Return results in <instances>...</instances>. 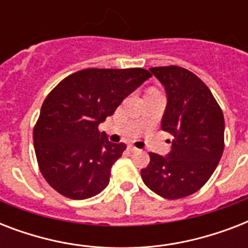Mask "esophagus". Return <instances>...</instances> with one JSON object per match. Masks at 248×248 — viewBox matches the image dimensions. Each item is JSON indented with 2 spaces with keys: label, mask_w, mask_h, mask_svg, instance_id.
Returning a JSON list of instances; mask_svg holds the SVG:
<instances>
[{
  "label": "esophagus",
  "mask_w": 248,
  "mask_h": 248,
  "mask_svg": "<svg viewBox=\"0 0 248 248\" xmlns=\"http://www.w3.org/2000/svg\"><path fill=\"white\" fill-rule=\"evenodd\" d=\"M127 149H128V151H130V152H138V151H139V149H138V148H136V147H134L132 144H130V145H128Z\"/></svg>",
  "instance_id": "esophagus-1"
}]
</instances>
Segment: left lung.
I'll return each mask as SVG.
<instances>
[{
	"instance_id": "obj_1",
	"label": "left lung",
	"mask_w": 248,
	"mask_h": 248,
	"mask_svg": "<svg viewBox=\"0 0 248 248\" xmlns=\"http://www.w3.org/2000/svg\"><path fill=\"white\" fill-rule=\"evenodd\" d=\"M149 71L167 95L161 127L175 139L166 157L149 155L141 179L158 196L179 200L200 190L217 167L224 151V116L210 89L190 71L176 65Z\"/></svg>"
}]
</instances>
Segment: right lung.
I'll list each match as a JSON object with an SVG mask.
<instances>
[{
	"label": "right lung",
	"mask_w": 248,
	"mask_h": 248,
	"mask_svg": "<svg viewBox=\"0 0 248 248\" xmlns=\"http://www.w3.org/2000/svg\"><path fill=\"white\" fill-rule=\"evenodd\" d=\"M151 77L143 68H89L58 83L33 130L37 162L50 186L71 200H86L107 188L126 144L110 143L97 127Z\"/></svg>",
	"instance_id": "obj_1"
}]
</instances>
